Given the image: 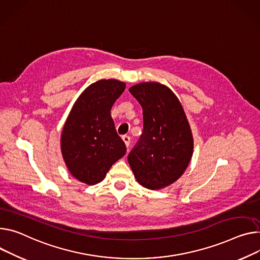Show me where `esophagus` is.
I'll return each mask as SVG.
<instances>
[{"label":"esophagus","instance_id":"1","mask_svg":"<svg viewBox=\"0 0 260 260\" xmlns=\"http://www.w3.org/2000/svg\"><path fill=\"white\" fill-rule=\"evenodd\" d=\"M123 141H124V143H125V145H126V147L128 148L129 146H130V141H131V138H130V136H128V135H124L123 137Z\"/></svg>","mask_w":260,"mask_h":260}]
</instances>
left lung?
I'll list each match as a JSON object with an SVG mask.
<instances>
[{"label":"left lung","instance_id":"8db88e82","mask_svg":"<svg viewBox=\"0 0 260 260\" xmlns=\"http://www.w3.org/2000/svg\"><path fill=\"white\" fill-rule=\"evenodd\" d=\"M143 107L144 129L128 155L137 182L149 189H160L186 170L193 141L186 115L175 93L157 82L129 88Z\"/></svg>","mask_w":260,"mask_h":260}]
</instances>
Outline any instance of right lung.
<instances>
[{
    "label": "right lung",
    "instance_id": "1",
    "mask_svg": "<svg viewBox=\"0 0 260 260\" xmlns=\"http://www.w3.org/2000/svg\"><path fill=\"white\" fill-rule=\"evenodd\" d=\"M126 84L100 80L90 84L74 104L61 134V151L71 174L81 182L102 181L111 166L127 151L110 114Z\"/></svg>",
    "mask_w": 260,
    "mask_h": 260
}]
</instances>
